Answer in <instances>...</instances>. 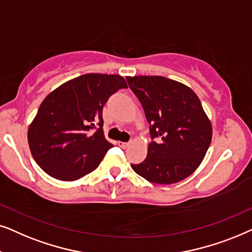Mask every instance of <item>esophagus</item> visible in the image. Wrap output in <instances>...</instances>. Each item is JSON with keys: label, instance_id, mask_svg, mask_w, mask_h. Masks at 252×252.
I'll list each match as a JSON object with an SVG mask.
<instances>
[{"label": "esophagus", "instance_id": "1", "mask_svg": "<svg viewBox=\"0 0 252 252\" xmlns=\"http://www.w3.org/2000/svg\"><path fill=\"white\" fill-rule=\"evenodd\" d=\"M119 146L122 147V149H126V147L129 146V143H124V142H119Z\"/></svg>", "mask_w": 252, "mask_h": 252}]
</instances>
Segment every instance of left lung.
I'll list each match as a JSON object with an SVG mask.
<instances>
[{
    "label": "left lung",
    "instance_id": "8db88e82",
    "mask_svg": "<svg viewBox=\"0 0 252 252\" xmlns=\"http://www.w3.org/2000/svg\"><path fill=\"white\" fill-rule=\"evenodd\" d=\"M142 103L152 142L132 169L152 183L173 184L198 168L212 140V124L196 93L162 76L126 77Z\"/></svg>",
    "mask_w": 252,
    "mask_h": 252
}]
</instances>
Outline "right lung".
<instances>
[{
  "mask_svg": "<svg viewBox=\"0 0 252 252\" xmlns=\"http://www.w3.org/2000/svg\"><path fill=\"white\" fill-rule=\"evenodd\" d=\"M126 87L122 76L86 73L50 92L28 131L40 168L60 181L93 172L114 146L103 135L102 108L110 95Z\"/></svg>",
  "mask_w": 252,
  "mask_h": 252,
  "instance_id": "right-lung-1",
  "label": "right lung"
}]
</instances>
